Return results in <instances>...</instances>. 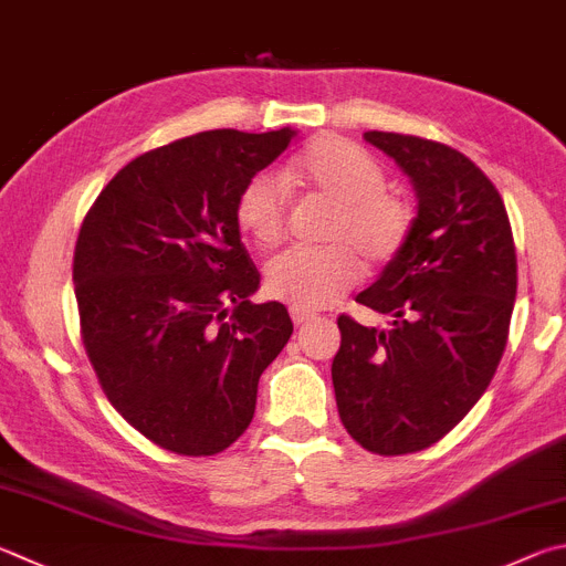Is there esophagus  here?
I'll return each instance as SVG.
<instances>
[{
	"label": "esophagus",
	"mask_w": 566,
	"mask_h": 566,
	"mask_svg": "<svg viewBox=\"0 0 566 566\" xmlns=\"http://www.w3.org/2000/svg\"><path fill=\"white\" fill-rule=\"evenodd\" d=\"M290 314H292V322H294L296 326H300V324H306V322H310V318H314V314H312V312H306V310H294V306L290 310Z\"/></svg>",
	"instance_id": "obj_1"
}]
</instances>
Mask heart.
<instances>
[{"label": "heart", "instance_id": "b5f03b06", "mask_svg": "<svg viewBox=\"0 0 566 566\" xmlns=\"http://www.w3.org/2000/svg\"><path fill=\"white\" fill-rule=\"evenodd\" d=\"M292 180L332 202L318 230L326 244L296 248L266 264L264 286L294 310H322L338 300L366 266L394 262L413 230V210L386 190V170L344 138L312 140L292 163ZM286 195L270 176H254L234 202L238 228L260 248L286 232Z\"/></svg>", "mask_w": 566, "mask_h": 566}]
</instances>
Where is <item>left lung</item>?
<instances>
[{
    "label": "left lung",
    "mask_w": 566,
    "mask_h": 566,
    "mask_svg": "<svg viewBox=\"0 0 566 566\" xmlns=\"http://www.w3.org/2000/svg\"><path fill=\"white\" fill-rule=\"evenodd\" d=\"M416 188L406 248L356 296L386 332L338 316L332 381L342 423L378 455H406L450 433L485 394L505 352L517 254L500 192L443 143L368 130Z\"/></svg>",
    "instance_id": "left-lung-1"
}]
</instances>
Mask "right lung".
I'll list each match as a JSON object with an SVG mask.
<instances>
[{"instance_id":"1","label":"right lung","mask_w":566,"mask_h":566,"mask_svg":"<svg viewBox=\"0 0 566 566\" xmlns=\"http://www.w3.org/2000/svg\"><path fill=\"white\" fill-rule=\"evenodd\" d=\"M296 130H205L120 168L86 212L74 284L88 361L106 398L178 455L230 448L256 384L294 332L280 302L252 304L260 272L234 202Z\"/></svg>"}]
</instances>
